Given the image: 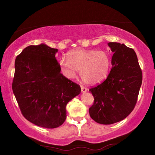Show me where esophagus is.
Returning a JSON list of instances; mask_svg holds the SVG:
<instances>
[{"mask_svg":"<svg viewBox=\"0 0 155 155\" xmlns=\"http://www.w3.org/2000/svg\"><path fill=\"white\" fill-rule=\"evenodd\" d=\"M81 91H82V93H85V92H87V88L85 87H84V86H81Z\"/></svg>","mask_w":155,"mask_h":155,"instance_id":"obj_1","label":"esophagus"}]
</instances>
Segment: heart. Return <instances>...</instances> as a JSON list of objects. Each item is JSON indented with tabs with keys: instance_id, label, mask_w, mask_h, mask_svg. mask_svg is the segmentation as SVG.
<instances>
[{
	"instance_id": "1",
	"label": "heart",
	"mask_w": 155,
	"mask_h": 155,
	"mask_svg": "<svg viewBox=\"0 0 155 155\" xmlns=\"http://www.w3.org/2000/svg\"><path fill=\"white\" fill-rule=\"evenodd\" d=\"M59 64L67 77H74L77 71H80L81 77L84 83L95 84L107 77L110 61L104 51L76 49L67 54V60L64 58L61 59Z\"/></svg>"
}]
</instances>
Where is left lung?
<instances>
[{"label": "left lung", "mask_w": 155, "mask_h": 155, "mask_svg": "<svg viewBox=\"0 0 155 155\" xmlns=\"http://www.w3.org/2000/svg\"><path fill=\"white\" fill-rule=\"evenodd\" d=\"M108 45L114 53L113 67L106 80L89 89L94 98L90 116L103 124L117 123L129 115L136 105L143 80L133 49L118 42Z\"/></svg>", "instance_id": "8db88e82"}]
</instances>
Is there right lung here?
Returning <instances> with one entry per match:
<instances>
[{"instance_id": "obj_1", "label": "right lung", "mask_w": 155, "mask_h": 155, "mask_svg": "<svg viewBox=\"0 0 155 155\" xmlns=\"http://www.w3.org/2000/svg\"><path fill=\"white\" fill-rule=\"evenodd\" d=\"M58 49L31 45L16 58L12 88L22 114L38 127H58L67 118L66 106L79 94L78 84L61 73Z\"/></svg>"}]
</instances>
